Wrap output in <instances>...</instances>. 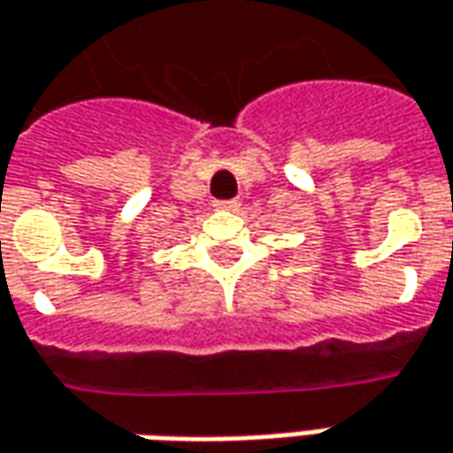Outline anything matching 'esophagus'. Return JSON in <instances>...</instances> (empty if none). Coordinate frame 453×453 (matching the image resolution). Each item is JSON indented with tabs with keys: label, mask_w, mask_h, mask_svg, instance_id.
<instances>
[{
	"label": "esophagus",
	"mask_w": 453,
	"mask_h": 453,
	"mask_svg": "<svg viewBox=\"0 0 453 453\" xmlns=\"http://www.w3.org/2000/svg\"><path fill=\"white\" fill-rule=\"evenodd\" d=\"M215 208H220V211H238L240 201L238 198H230V201H215Z\"/></svg>",
	"instance_id": "1"
}]
</instances>
